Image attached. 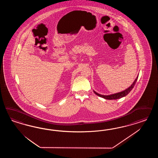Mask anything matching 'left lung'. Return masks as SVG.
I'll list each match as a JSON object with an SVG mask.
<instances>
[{
	"instance_id": "obj_1",
	"label": "left lung",
	"mask_w": 158,
	"mask_h": 158,
	"mask_svg": "<svg viewBox=\"0 0 158 158\" xmlns=\"http://www.w3.org/2000/svg\"><path fill=\"white\" fill-rule=\"evenodd\" d=\"M138 77H139V75L137 77L134 82L133 83V84H132L131 86H130V87H129L127 89H126L124 91L119 92V93H115V94H110V95H106V96H105V95H101V94H100L97 93L95 91H94V93L96 94V95H97V96H99V97H102V98H104L106 99V100H116V99H119L120 98H122V97H123L127 96V95L130 92V91L133 89L134 86H135V83H136V81H137Z\"/></svg>"
}]
</instances>
